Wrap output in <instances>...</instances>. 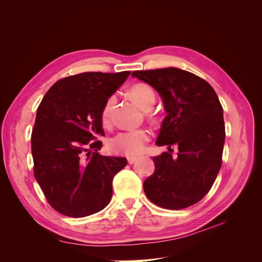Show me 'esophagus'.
<instances>
[{
    "label": "esophagus",
    "instance_id": "1",
    "mask_svg": "<svg viewBox=\"0 0 262 262\" xmlns=\"http://www.w3.org/2000/svg\"><path fill=\"white\" fill-rule=\"evenodd\" d=\"M137 160H138V158L137 157H128V158H126V161H128V164H133L134 162H137Z\"/></svg>",
    "mask_w": 262,
    "mask_h": 262
}]
</instances>
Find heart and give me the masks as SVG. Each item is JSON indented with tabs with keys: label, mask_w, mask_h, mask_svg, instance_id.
Masks as SVG:
<instances>
[{
	"label": "heart",
	"mask_w": 262,
	"mask_h": 262,
	"mask_svg": "<svg viewBox=\"0 0 262 262\" xmlns=\"http://www.w3.org/2000/svg\"><path fill=\"white\" fill-rule=\"evenodd\" d=\"M130 97L137 102L142 109H149L155 102V93L152 87L144 83L134 84L129 91ZM116 97L114 95L108 97L101 109V122L104 125L110 124V117ZM150 138V133L146 129L125 130L117 133L108 141V147L115 154H122L126 156L139 155L144 150L146 142Z\"/></svg>",
	"instance_id": "obj_1"
}]
</instances>
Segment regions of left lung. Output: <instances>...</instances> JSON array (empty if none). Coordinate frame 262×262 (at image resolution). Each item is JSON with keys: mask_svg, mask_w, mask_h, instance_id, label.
<instances>
[{"mask_svg": "<svg viewBox=\"0 0 262 262\" xmlns=\"http://www.w3.org/2000/svg\"><path fill=\"white\" fill-rule=\"evenodd\" d=\"M132 76L154 87L167 114L156 145H167L168 152L153 157L155 170L144 192L161 208H188L210 191L222 166L225 125L217 95L203 78L177 68L134 71ZM173 144L177 158L171 155Z\"/></svg>", "mask_w": 262, "mask_h": 262, "instance_id": "8db88e82", "label": "left lung"}]
</instances>
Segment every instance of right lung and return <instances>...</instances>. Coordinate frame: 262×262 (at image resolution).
<instances>
[{
	"mask_svg": "<svg viewBox=\"0 0 262 262\" xmlns=\"http://www.w3.org/2000/svg\"><path fill=\"white\" fill-rule=\"evenodd\" d=\"M130 71L85 72L61 78L46 93L31 132L34 175L59 213L84 217L112 200L113 180L124 157L98 153L104 137L101 109Z\"/></svg>",
	"mask_w": 262,
	"mask_h": 262,
	"instance_id": "add662e5",
	"label": "right lung"
}]
</instances>
